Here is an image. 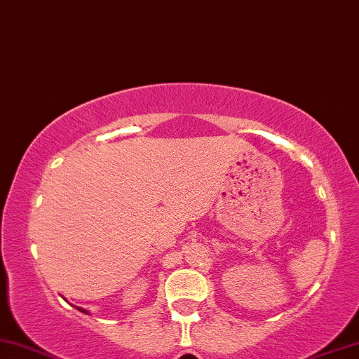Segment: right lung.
<instances>
[{"label": "right lung", "instance_id": "right-lung-1", "mask_svg": "<svg viewBox=\"0 0 359 359\" xmlns=\"http://www.w3.org/2000/svg\"><path fill=\"white\" fill-rule=\"evenodd\" d=\"M77 309H79L81 313H86V314H87V311H86V309H82V308H77Z\"/></svg>", "mask_w": 359, "mask_h": 359}]
</instances>
